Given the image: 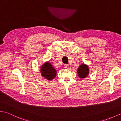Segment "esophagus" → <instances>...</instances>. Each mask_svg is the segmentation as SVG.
Instances as JSON below:
<instances>
[{
    "label": "esophagus",
    "instance_id": "obj_1",
    "mask_svg": "<svg viewBox=\"0 0 121 121\" xmlns=\"http://www.w3.org/2000/svg\"><path fill=\"white\" fill-rule=\"evenodd\" d=\"M69 65H65V69H69Z\"/></svg>",
    "mask_w": 121,
    "mask_h": 121
}]
</instances>
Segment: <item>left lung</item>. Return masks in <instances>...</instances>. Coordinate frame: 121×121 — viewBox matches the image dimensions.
Returning a JSON list of instances; mask_svg holds the SVG:
<instances>
[{
  "label": "left lung",
  "instance_id": "1",
  "mask_svg": "<svg viewBox=\"0 0 121 121\" xmlns=\"http://www.w3.org/2000/svg\"><path fill=\"white\" fill-rule=\"evenodd\" d=\"M78 76L80 78H85L88 75L89 69L88 66L85 65H82L78 68Z\"/></svg>",
  "mask_w": 121,
  "mask_h": 121
}]
</instances>
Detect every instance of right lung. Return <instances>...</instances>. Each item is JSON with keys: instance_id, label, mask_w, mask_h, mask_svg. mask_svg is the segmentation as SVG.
I'll return each instance as SVG.
<instances>
[{"instance_id": "right-lung-1", "label": "right lung", "mask_w": 121, "mask_h": 121, "mask_svg": "<svg viewBox=\"0 0 121 121\" xmlns=\"http://www.w3.org/2000/svg\"><path fill=\"white\" fill-rule=\"evenodd\" d=\"M41 73L43 77L48 80H51L55 78L56 71L52 65L49 62H46L41 68Z\"/></svg>"}]
</instances>
